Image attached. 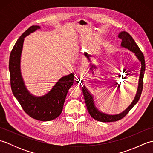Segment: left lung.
Masks as SVG:
<instances>
[{
	"instance_id": "obj_1",
	"label": "left lung",
	"mask_w": 153,
	"mask_h": 153,
	"mask_svg": "<svg viewBox=\"0 0 153 153\" xmlns=\"http://www.w3.org/2000/svg\"><path fill=\"white\" fill-rule=\"evenodd\" d=\"M118 37L122 40L121 47L128 48L129 51H131L133 53H134L135 56H137L138 60L140 61L141 63V73L140 76H139L137 91V93H136L134 100H133L131 105L128 107V108H126L123 112L118 114L109 115L100 112L99 110L96 108L95 104H94L93 95L91 94L89 91L87 90L86 87L85 86H83L82 87V91L83 93L84 99H85L87 110H88L89 114L93 118L99 122H116L123 118V117L126 116L127 114L129 112V110L135 105V104L138 102V100L140 99V97L141 95L143 87V76L145 71V62L143 54V53L141 51L140 48L138 47V45L136 44L135 41L134 40V39L132 38V37L128 33H127L126 31L120 32L118 35Z\"/></svg>"
}]
</instances>
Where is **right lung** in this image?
I'll use <instances>...</instances> for the list:
<instances>
[{"mask_svg": "<svg viewBox=\"0 0 153 153\" xmlns=\"http://www.w3.org/2000/svg\"><path fill=\"white\" fill-rule=\"evenodd\" d=\"M38 29L32 25L16 41L10 55L9 71L10 85L14 97L24 112L32 118L40 121H51L60 115L68 90L74 82V74L60 78L49 92L42 97L32 95L25 86L20 70V59L24 38Z\"/></svg>", "mask_w": 153, "mask_h": 153, "instance_id": "1", "label": "right lung"}]
</instances>
